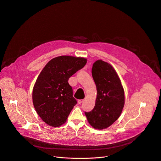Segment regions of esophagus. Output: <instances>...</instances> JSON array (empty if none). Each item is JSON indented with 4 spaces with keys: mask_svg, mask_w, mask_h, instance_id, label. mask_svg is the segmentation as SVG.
<instances>
[{
    "mask_svg": "<svg viewBox=\"0 0 161 161\" xmlns=\"http://www.w3.org/2000/svg\"><path fill=\"white\" fill-rule=\"evenodd\" d=\"M84 102V99H81V100H78V103L79 104H80V103H81L82 102Z\"/></svg>",
    "mask_w": 161,
    "mask_h": 161,
    "instance_id": "obj_1",
    "label": "esophagus"
}]
</instances>
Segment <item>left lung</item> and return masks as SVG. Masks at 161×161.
Returning <instances> with one entry per match:
<instances>
[{"instance_id": "1", "label": "left lung", "mask_w": 161, "mask_h": 161, "mask_svg": "<svg viewBox=\"0 0 161 161\" xmlns=\"http://www.w3.org/2000/svg\"><path fill=\"white\" fill-rule=\"evenodd\" d=\"M92 75L97 87V98L93 110L85 114L93 128L103 130L120 116L125 105V92L118 73L109 63L96 61Z\"/></svg>"}]
</instances>
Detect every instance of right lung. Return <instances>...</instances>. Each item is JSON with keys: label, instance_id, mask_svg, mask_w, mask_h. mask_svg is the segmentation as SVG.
<instances>
[{"label": "right lung", "instance_id": "add662e5", "mask_svg": "<svg viewBox=\"0 0 161 161\" xmlns=\"http://www.w3.org/2000/svg\"><path fill=\"white\" fill-rule=\"evenodd\" d=\"M87 59L81 57L61 56L53 58L38 75L33 88L34 108L48 125H63L76 104L69 78L83 68Z\"/></svg>", "mask_w": 161, "mask_h": 161}]
</instances>
